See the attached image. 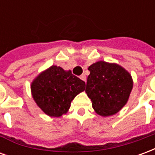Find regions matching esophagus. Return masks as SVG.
<instances>
[{"mask_svg":"<svg viewBox=\"0 0 155 155\" xmlns=\"http://www.w3.org/2000/svg\"><path fill=\"white\" fill-rule=\"evenodd\" d=\"M80 78H81L82 81H84V82H86V76H85L84 74H81V76H80Z\"/></svg>","mask_w":155,"mask_h":155,"instance_id":"obj_1","label":"esophagus"}]
</instances>
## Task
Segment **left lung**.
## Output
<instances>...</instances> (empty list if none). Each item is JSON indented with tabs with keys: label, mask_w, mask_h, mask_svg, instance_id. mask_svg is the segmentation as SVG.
<instances>
[{
	"label": "left lung",
	"mask_w": 155,
	"mask_h": 155,
	"mask_svg": "<svg viewBox=\"0 0 155 155\" xmlns=\"http://www.w3.org/2000/svg\"><path fill=\"white\" fill-rule=\"evenodd\" d=\"M85 92L95 112L102 116L114 114L124 107L133 88L130 73L116 64L98 61L88 69Z\"/></svg>",
	"instance_id": "8db88e82"
}]
</instances>
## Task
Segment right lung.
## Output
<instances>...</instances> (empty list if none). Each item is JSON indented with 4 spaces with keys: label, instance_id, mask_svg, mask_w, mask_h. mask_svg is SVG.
I'll return each mask as SVG.
<instances>
[{
    "label": "right lung",
    "instance_id": "right-lung-1",
    "mask_svg": "<svg viewBox=\"0 0 155 155\" xmlns=\"http://www.w3.org/2000/svg\"><path fill=\"white\" fill-rule=\"evenodd\" d=\"M85 83L60 66L52 65L39 74L31 84L33 99L50 116L60 117L71 107V101L84 91Z\"/></svg>",
    "mask_w": 155,
    "mask_h": 155
}]
</instances>
